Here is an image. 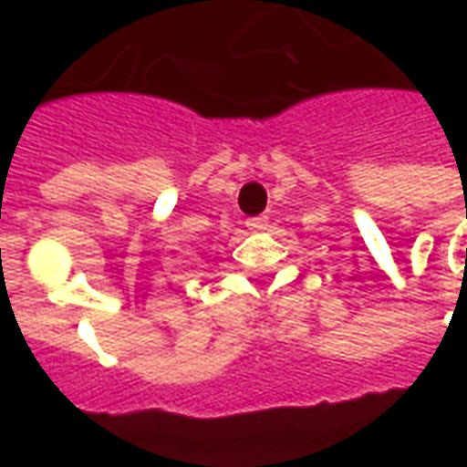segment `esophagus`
<instances>
[{"instance_id": "34e87169", "label": "esophagus", "mask_w": 467, "mask_h": 467, "mask_svg": "<svg viewBox=\"0 0 467 467\" xmlns=\"http://www.w3.org/2000/svg\"><path fill=\"white\" fill-rule=\"evenodd\" d=\"M247 230H254V233H263V230H267L270 227V220L267 217H250L247 220Z\"/></svg>"}]
</instances>
